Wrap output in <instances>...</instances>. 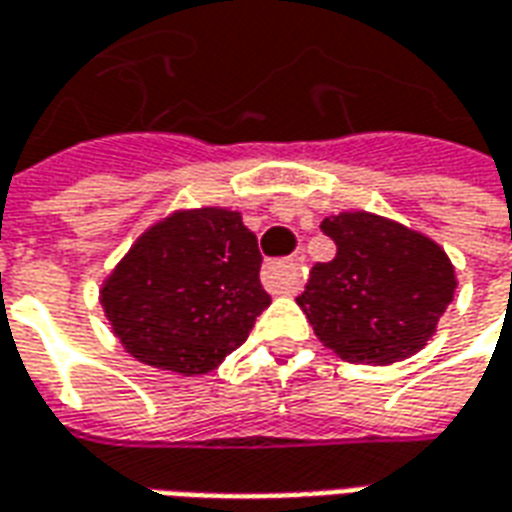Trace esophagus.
I'll use <instances>...</instances> for the list:
<instances>
[{
    "label": "esophagus",
    "mask_w": 512,
    "mask_h": 512,
    "mask_svg": "<svg viewBox=\"0 0 512 512\" xmlns=\"http://www.w3.org/2000/svg\"><path fill=\"white\" fill-rule=\"evenodd\" d=\"M263 285L271 293H293L299 288V260H280L263 266Z\"/></svg>",
    "instance_id": "1"
}]
</instances>
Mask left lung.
<instances>
[{"label": "left lung", "mask_w": 512, "mask_h": 512, "mask_svg": "<svg viewBox=\"0 0 512 512\" xmlns=\"http://www.w3.org/2000/svg\"><path fill=\"white\" fill-rule=\"evenodd\" d=\"M335 241L330 263L310 268L296 299L318 341L346 363L388 366L430 341L455 293V268L441 246L374 213L321 221Z\"/></svg>", "instance_id": "left-lung-1"}]
</instances>
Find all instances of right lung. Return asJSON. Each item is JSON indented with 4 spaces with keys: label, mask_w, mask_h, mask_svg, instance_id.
<instances>
[{
    "label": "right lung",
    "mask_w": 512,
    "mask_h": 512,
    "mask_svg": "<svg viewBox=\"0 0 512 512\" xmlns=\"http://www.w3.org/2000/svg\"><path fill=\"white\" fill-rule=\"evenodd\" d=\"M255 232L232 210H188L138 238L102 288L124 349L146 366L207 374L271 305Z\"/></svg>",
    "instance_id": "add662e5"
}]
</instances>
